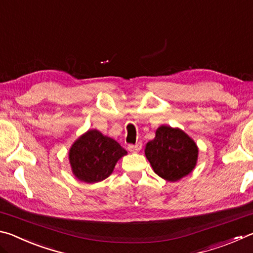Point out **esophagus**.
<instances>
[{
  "mask_svg": "<svg viewBox=\"0 0 253 253\" xmlns=\"http://www.w3.org/2000/svg\"><path fill=\"white\" fill-rule=\"evenodd\" d=\"M128 151L129 152H134V153H137V152H139L140 149H142V143H137V144H135V145H128Z\"/></svg>",
  "mask_w": 253,
  "mask_h": 253,
  "instance_id": "34e87169",
  "label": "esophagus"
}]
</instances>
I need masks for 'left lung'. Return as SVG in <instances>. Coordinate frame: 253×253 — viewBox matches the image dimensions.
<instances>
[{
    "label": "left lung",
    "instance_id": "obj_1",
    "mask_svg": "<svg viewBox=\"0 0 253 253\" xmlns=\"http://www.w3.org/2000/svg\"><path fill=\"white\" fill-rule=\"evenodd\" d=\"M199 148L193 139L179 128L163 125L155 138L146 144L145 155L158 176L176 182L194 169Z\"/></svg>",
    "mask_w": 253,
    "mask_h": 253
}]
</instances>
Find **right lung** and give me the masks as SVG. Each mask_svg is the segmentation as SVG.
Segmentation results:
<instances>
[{"mask_svg":"<svg viewBox=\"0 0 253 253\" xmlns=\"http://www.w3.org/2000/svg\"><path fill=\"white\" fill-rule=\"evenodd\" d=\"M127 152L116 140L89 129L72 144L69 162L72 173L81 182L97 183L113 173L115 165Z\"/></svg>","mask_w":253,"mask_h":253,"instance_id":"obj_1","label":"right lung"}]
</instances>
